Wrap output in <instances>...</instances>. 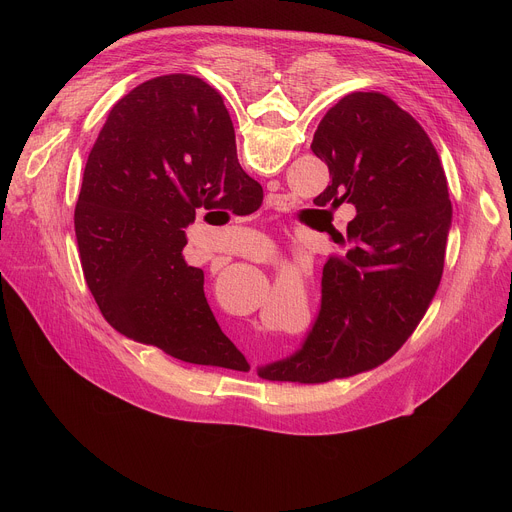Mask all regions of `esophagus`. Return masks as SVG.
Segmentation results:
<instances>
[{
	"label": "esophagus",
	"instance_id": "1",
	"mask_svg": "<svg viewBox=\"0 0 512 512\" xmlns=\"http://www.w3.org/2000/svg\"><path fill=\"white\" fill-rule=\"evenodd\" d=\"M277 200H279L277 196H271V198H269V206H275V204H279Z\"/></svg>",
	"mask_w": 512,
	"mask_h": 512
}]
</instances>
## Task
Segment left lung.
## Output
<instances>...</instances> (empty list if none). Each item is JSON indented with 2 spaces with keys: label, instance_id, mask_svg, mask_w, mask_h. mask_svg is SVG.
<instances>
[{
  "label": "left lung",
  "instance_id": "1",
  "mask_svg": "<svg viewBox=\"0 0 512 512\" xmlns=\"http://www.w3.org/2000/svg\"><path fill=\"white\" fill-rule=\"evenodd\" d=\"M192 125L204 135L235 131L223 97L196 77ZM312 152L332 178L314 202L356 208L352 245L324 265L320 312L302 348L257 369L267 381L326 383L379 367L413 334L444 271L446 174L407 111L381 93H350L320 121Z\"/></svg>",
  "mask_w": 512,
  "mask_h": 512
}]
</instances>
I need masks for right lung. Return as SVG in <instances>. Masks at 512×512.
I'll return each mask as SVG.
<instances>
[{
	"mask_svg": "<svg viewBox=\"0 0 512 512\" xmlns=\"http://www.w3.org/2000/svg\"><path fill=\"white\" fill-rule=\"evenodd\" d=\"M259 198L263 188L237 160L235 131L194 129L190 75L156 77L117 101L75 208L83 273L105 320L178 360L249 369L214 320L202 269L182 251L198 208L251 214Z\"/></svg>",
	"mask_w": 512,
	"mask_h": 512,
	"instance_id": "obj_1",
	"label": "right lung"
}]
</instances>
